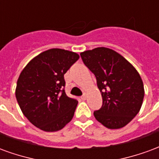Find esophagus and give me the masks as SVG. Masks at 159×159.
<instances>
[{
	"label": "esophagus",
	"mask_w": 159,
	"mask_h": 159,
	"mask_svg": "<svg viewBox=\"0 0 159 159\" xmlns=\"http://www.w3.org/2000/svg\"><path fill=\"white\" fill-rule=\"evenodd\" d=\"M81 99H82L83 100H86V99H87V94H86V93H83V95L81 96Z\"/></svg>",
	"instance_id": "1"
}]
</instances>
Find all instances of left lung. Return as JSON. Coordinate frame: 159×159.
Listing matches in <instances>:
<instances>
[{
  "mask_svg": "<svg viewBox=\"0 0 159 159\" xmlns=\"http://www.w3.org/2000/svg\"><path fill=\"white\" fill-rule=\"evenodd\" d=\"M84 65L96 77L102 107L94 117L108 129H120L140 111L144 99L143 82L136 70L114 50L97 48L80 53Z\"/></svg>",
  "mask_w": 159,
  "mask_h": 159,
  "instance_id": "1",
  "label": "left lung"
}]
</instances>
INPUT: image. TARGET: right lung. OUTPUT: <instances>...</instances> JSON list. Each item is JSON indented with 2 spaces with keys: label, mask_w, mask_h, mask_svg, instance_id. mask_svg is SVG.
I'll return each mask as SVG.
<instances>
[{
  "label": "right lung",
  "mask_w": 159,
  "mask_h": 159,
  "mask_svg": "<svg viewBox=\"0 0 159 159\" xmlns=\"http://www.w3.org/2000/svg\"><path fill=\"white\" fill-rule=\"evenodd\" d=\"M78 59L76 52L49 49L30 60L20 73L16 99L24 115L40 129L58 131L72 119L77 100L66 95L64 75Z\"/></svg>",
  "instance_id": "add662e5"
}]
</instances>
